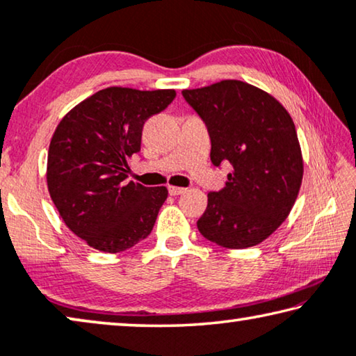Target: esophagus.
<instances>
[{"instance_id":"obj_1","label":"esophagus","mask_w":356,"mask_h":356,"mask_svg":"<svg viewBox=\"0 0 356 356\" xmlns=\"http://www.w3.org/2000/svg\"><path fill=\"white\" fill-rule=\"evenodd\" d=\"M168 190H169V193L174 195V196H176V195H182V193L187 192V188H184V187H174V185H169Z\"/></svg>"}]
</instances>
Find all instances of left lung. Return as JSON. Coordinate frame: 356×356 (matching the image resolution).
<instances>
[{
	"mask_svg": "<svg viewBox=\"0 0 356 356\" xmlns=\"http://www.w3.org/2000/svg\"><path fill=\"white\" fill-rule=\"evenodd\" d=\"M182 95L208 127L212 164L233 166L225 187L208 193L198 230L222 248L256 246L283 224L299 195L304 161L294 121L268 92L238 79Z\"/></svg>",
	"mask_w": 356,
	"mask_h": 356,
	"instance_id": "1",
	"label": "left lung"
}]
</instances>
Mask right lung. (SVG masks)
Masks as SVG:
<instances>
[{
    "label": "right lung",
    "instance_id": "obj_1",
    "mask_svg": "<svg viewBox=\"0 0 356 356\" xmlns=\"http://www.w3.org/2000/svg\"><path fill=\"white\" fill-rule=\"evenodd\" d=\"M176 97L174 89L111 86L84 99L57 124L47 152V190L65 225L89 246L121 252L145 240L166 187L126 182L142 127Z\"/></svg>",
    "mask_w": 356,
    "mask_h": 356
}]
</instances>
